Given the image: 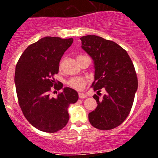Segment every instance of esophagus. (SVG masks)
I'll use <instances>...</instances> for the list:
<instances>
[{
  "instance_id": "obj_1",
  "label": "esophagus",
  "mask_w": 158,
  "mask_h": 158,
  "mask_svg": "<svg viewBox=\"0 0 158 158\" xmlns=\"http://www.w3.org/2000/svg\"><path fill=\"white\" fill-rule=\"evenodd\" d=\"M88 96L86 95V94H83V93H79V97L80 98V99H84V98H86Z\"/></svg>"
}]
</instances>
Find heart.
Instances as JSON below:
<instances>
[{"label": "heart", "instance_id": "1", "mask_svg": "<svg viewBox=\"0 0 158 158\" xmlns=\"http://www.w3.org/2000/svg\"><path fill=\"white\" fill-rule=\"evenodd\" d=\"M81 56H78L77 58L81 57ZM68 84L69 86L74 88V89L82 90L84 88L85 84H86V80H85L84 78L73 77L68 81Z\"/></svg>", "mask_w": 158, "mask_h": 158}]
</instances>
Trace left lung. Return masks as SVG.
<instances>
[{"label": "left lung", "instance_id": "left-lung-1", "mask_svg": "<svg viewBox=\"0 0 158 158\" xmlns=\"http://www.w3.org/2000/svg\"><path fill=\"white\" fill-rule=\"evenodd\" d=\"M80 40L81 48L94 61V90L106 91L102 100L96 94L93 97L98 105L88 119L98 129H113L124 122L131 109L138 86L135 67L128 52L114 41L94 35Z\"/></svg>", "mask_w": 158, "mask_h": 158}]
</instances>
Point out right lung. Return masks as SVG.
Returning a JSON list of instances; mask_svg holds the SVG:
<instances>
[{"label":"right lung","mask_w":158,"mask_h":158,"mask_svg":"<svg viewBox=\"0 0 158 158\" xmlns=\"http://www.w3.org/2000/svg\"><path fill=\"white\" fill-rule=\"evenodd\" d=\"M73 38H42L23 51L15 68V84L19 106L29 123L41 131L54 133L66 126L68 108L77 102L79 95L70 88H63L57 97L50 91L61 90L53 76L59 73V61L73 43Z\"/></svg>","instance_id":"1"}]
</instances>
